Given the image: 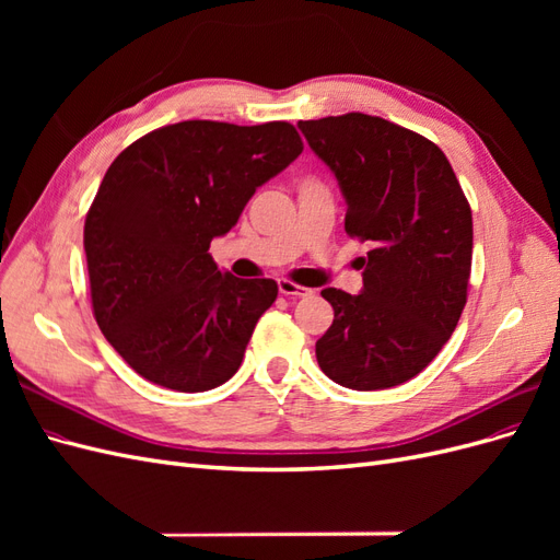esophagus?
<instances>
[{
    "label": "esophagus",
    "instance_id": "1",
    "mask_svg": "<svg viewBox=\"0 0 560 560\" xmlns=\"http://www.w3.org/2000/svg\"><path fill=\"white\" fill-rule=\"evenodd\" d=\"M278 290H280V294L292 296V299H303V296H311L313 294V290H308V287H301V284L290 282V280H280L278 282Z\"/></svg>",
    "mask_w": 560,
    "mask_h": 560
}]
</instances>
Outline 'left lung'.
Listing matches in <instances>:
<instances>
[{
	"label": "left lung",
	"mask_w": 560,
	"mask_h": 560,
	"mask_svg": "<svg viewBox=\"0 0 560 560\" xmlns=\"http://www.w3.org/2000/svg\"><path fill=\"white\" fill-rule=\"evenodd\" d=\"M346 198V233L369 245L364 287L322 290L334 322L317 364L350 389L418 376L451 338L467 303L471 210L444 151L381 116L350 112L299 121Z\"/></svg>",
	"instance_id": "obj_1"
}]
</instances>
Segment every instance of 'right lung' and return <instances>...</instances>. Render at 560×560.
<instances>
[{
	"instance_id": "1",
	"label": "right lung",
	"mask_w": 560,
	"mask_h": 560,
	"mask_svg": "<svg viewBox=\"0 0 560 560\" xmlns=\"http://www.w3.org/2000/svg\"><path fill=\"white\" fill-rule=\"evenodd\" d=\"M301 151L287 121H182L114 159L83 249L97 327L142 378L206 393L238 371L278 282L219 270L208 249Z\"/></svg>"
}]
</instances>
